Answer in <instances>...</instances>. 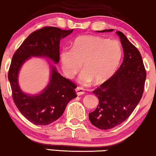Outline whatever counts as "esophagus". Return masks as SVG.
Wrapping results in <instances>:
<instances>
[{
  "label": "esophagus",
  "instance_id": "34e87169",
  "mask_svg": "<svg viewBox=\"0 0 156 156\" xmlns=\"http://www.w3.org/2000/svg\"><path fill=\"white\" fill-rule=\"evenodd\" d=\"M75 91H76V95H82L84 93V89L82 87H76V89H75Z\"/></svg>",
  "mask_w": 156,
  "mask_h": 156
}]
</instances>
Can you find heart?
I'll return each instance as SVG.
<instances>
[{
    "label": "heart",
    "mask_w": 156,
    "mask_h": 156,
    "mask_svg": "<svg viewBox=\"0 0 156 156\" xmlns=\"http://www.w3.org/2000/svg\"><path fill=\"white\" fill-rule=\"evenodd\" d=\"M122 57V45L119 40L97 35H82L76 38L72 49L65 48L60 58L63 72L73 78L82 69L80 76L84 84L94 82L102 84L113 76Z\"/></svg>",
    "instance_id": "heart-1"
}]
</instances>
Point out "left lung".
Wrapping results in <instances>:
<instances>
[{"mask_svg": "<svg viewBox=\"0 0 156 156\" xmlns=\"http://www.w3.org/2000/svg\"><path fill=\"white\" fill-rule=\"evenodd\" d=\"M105 30L101 32H111ZM120 37L124 60L116 72L93 91L98 98L99 104L89 113L92 124L100 129H110L129 118L142 98L146 71L141 54L122 32Z\"/></svg>", "mask_w": 156, "mask_h": 156, "instance_id": "1", "label": "left lung"}]
</instances>
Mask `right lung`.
I'll use <instances>...</instances> for the list:
<instances>
[{"label":"right lung","mask_w":156,"mask_h":156,"mask_svg":"<svg viewBox=\"0 0 156 156\" xmlns=\"http://www.w3.org/2000/svg\"><path fill=\"white\" fill-rule=\"evenodd\" d=\"M72 32L73 30L44 27L30 34L13 55L8 78L13 102L23 116L36 125H48L60 118L69 102L77 96L74 90L76 84L61 76L52 66L51 80L47 87L39 95H28L19 88V71L31 56L46 57L58 63L60 40Z\"/></svg>","instance_id":"1"}]
</instances>
